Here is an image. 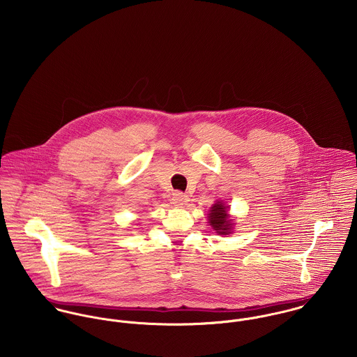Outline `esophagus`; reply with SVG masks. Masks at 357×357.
I'll return each mask as SVG.
<instances>
[{
	"instance_id": "34e87169",
	"label": "esophagus",
	"mask_w": 357,
	"mask_h": 357,
	"mask_svg": "<svg viewBox=\"0 0 357 357\" xmlns=\"http://www.w3.org/2000/svg\"><path fill=\"white\" fill-rule=\"evenodd\" d=\"M190 202V198L187 194L183 192H174L172 197V204L174 206H184Z\"/></svg>"
}]
</instances>
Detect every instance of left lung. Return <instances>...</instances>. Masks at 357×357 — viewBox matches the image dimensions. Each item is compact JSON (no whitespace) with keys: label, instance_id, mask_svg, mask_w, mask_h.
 Wrapping results in <instances>:
<instances>
[{"label":"left lung","instance_id":"left-lung-1","mask_svg":"<svg viewBox=\"0 0 357 357\" xmlns=\"http://www.w3.org/2000/svg\"><path fill=\"white\" fill-rule=\"evenodd\" d=\"M208 224L211 228L218 234V235H229L232 234L235 222L232 221L229 213H228V206L224 204L222 201H217L215 204L211 206L208 214H207Z\"/></svg>","mask_w":357,"mask_h":357}]
</instances>
